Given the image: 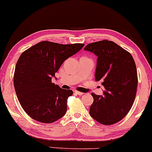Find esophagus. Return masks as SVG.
<instances>
[{
  "instance_id": "esophagus-1",
  "label": "esophagus",
  "mask_w": 152,
  "mask_h": 152,
  "mask_svg": "<svg viewBox=\"0 0 152 152\" xmlns=\"http://www.w3.org/2000/svg\"><path fill=\"white\" fill-rule=\"evenodd\" d=\"M75 94H76V95H82L84 94V93H82V92L77 91V90H75Z\"/></svg>"
}]
</instances>
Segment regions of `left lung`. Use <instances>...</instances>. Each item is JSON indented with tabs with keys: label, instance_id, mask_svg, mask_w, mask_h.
<instances>
[{
	"label": "left lung",
	"instance_id": "obj_1",
	"mask_svg": "<svg viewBox=\"0 0 152 152\" xmlns=\"http://www.w3.org/2000/svg\"><path fill=\"white\" fill-rule=\"evenodd\" d=\"M84 50L98 57L95 80L105 88L103 95L91 93L90 116L103 125L116 124L127 115L136 98L138 77L134 58L112 41L93 42Z\"/></svg>",
	"mask_w": 152,
	"mask_h": 152
}]
</instances>
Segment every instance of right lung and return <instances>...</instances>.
<instances>
[{
    "instance_id": "obj_1",
    "label": "right lung",
    "mask_w": 152,
    "mask_h": 152,
    "mask_svg": "<svg viewBox=\"0 0 152 152\" xmlns=\"http://www.w3.org/2000/svg\"><path fill=\"white\" fill-rule=\"evenodd\" d=\"M84 45L43 41L21 54L15 68L13 84L21 107L34 120L50 124L66 113L67 100L72 90L59 88L52 83V78L55 77L64 60Z\"/></svg>"
}]
</instances>
